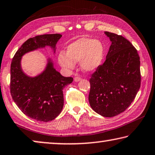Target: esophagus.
I'll use <instances>...</instances> for the list:
<instances>
[{"instance_id":"1","label":"esophagus","mask_w":155,"mask_h":155,"mask_svg":"<svg viewBox=\"0 0 155 155\" xmlns=\"http://www.w3.org/2000/svg\"><path fill=\"white\" fill-rule=\"evenodd\" d=\"M80 80H81V78L79 77V76H76V77H75V78H74V81L76 82H79V81H80Z\"/></svg>"}]
</instances>
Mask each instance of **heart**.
<instances>
[{
    "instance_id": "b5f03b06",
    "label": "heart",
    "mask_w": 155,
    "mask_h": 155,
    "mask_svg": "<svg viewBox=\"0 0 155 155\" xmlns=\"http://www.w3.org/2000/svg\"><path fill=\"white\" fill-rule=\"evenodd\" d=\"M104 53V47L101 42L92 38L82 37L68 45L66 54H59L58 62L65 69L72 70L75 63L80 61L83 71L92 72L102 64Z\"/></svg>"
}]
</instances>
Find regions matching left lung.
Returning <instances> with one entry per match:
<instances>
[{
	"instance_id": "1",
	"label": "left lung",
	"mask_w": 155,
	"mask_h": 155,
	"mask_svg": "<svg viewBox=\"0 0 155 155\" xmlns=\"http://www.w3.org/2000/svg\"><path fill=\"white\" fill-rule=\"evenodd\" d=\"M111 42L106 60L90 78L91 107L104 117L124 111L134 101L141 86L140 58L125 38L104 32Z\"/></svg>"
}]
</instances>
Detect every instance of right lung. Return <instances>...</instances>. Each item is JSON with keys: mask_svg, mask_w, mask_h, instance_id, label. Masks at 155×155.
Wrapping results in <instances>:
<instances>
[{"mask_svg": "<svg viewBox=\"0 0 155 155\" xmlns=\"http://www.w3.org/2000/svg\"><path fill=\"white\" fill-rule=\"evenodd\" d=\"M60 34L43 35L28 39L16 51L11 64L10 92L13 101L22 112L35 120L48 122L61 113L64 107L63 89L73 82L54 68L51 58L45 69L35 77L26 75L21 67L25 54L49 46L55 53Z\"/></svg>", "mask_w": 155, "mask_h": 155, "instance_id": "obj_1", "label": "right lung"}]
</instances>
